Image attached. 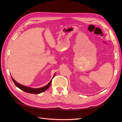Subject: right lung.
Wrapping results in <instances>:
<instances>
[{
    "label": "right lung",
    "mask_w": 122,
    "mask_h": 122,
    "mask_svg": "<svg viewBox=\"0 0 122 122\" xmlns=\"http://www.w3.org/2000/svg\"><path fill=\"white\" fill-rule=\"evenodd\" d=\"M55 74L54 75L53 77L55 76ZM12 79L13 81V82H14L15 84L16 85V86L17 87H18V88H19L20 89H21V90H22L23 91H24L25 92H26V93H28L35 94H39L43 93V92L46 91L48 88L50 87V85L51 84V82H52V79L49 82V83L47 84L46 86H43L42 87L39 88H34L26 86H23V85H22L21 84L18 83L17 82H16V81L14 79V78L12 77Z\"/></svg>",
    "instance_id": "right-lung-1"
}]
</instances>
